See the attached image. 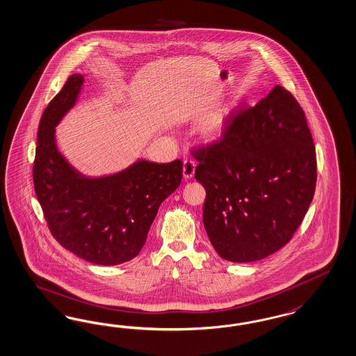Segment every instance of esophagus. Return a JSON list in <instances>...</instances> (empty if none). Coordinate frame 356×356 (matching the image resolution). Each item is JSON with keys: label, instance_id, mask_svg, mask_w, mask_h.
<instances>
[{"label": "esophagus", "instance_id": "esophagus-1", "mask_svg": "<svg viewBox=\"0 0 356 356\" xmlns=\"http://www.w3.org/2000/svg\"><path fill=\"white\" fill-rule=\"evenodd\" d=\"M196 162L191 159H186L184 161V177L186 179H190L194 177L195 172Z\"/></svg>", "mask_w": 356, "mask_h": 356}]
</instances>
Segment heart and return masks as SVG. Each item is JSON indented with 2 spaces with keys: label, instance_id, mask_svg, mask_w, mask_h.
Returning <instances> with one entry per match:
<instances>
[{
  "label": "heart",
  "instance_id": "obj_1",
  "mask_svg": "<svg viewBox=\"0 0 356 356\" xmlns=\"http://www.w3.org/2000/svg\"><path fill=\"white\" fill-rule=\"evenodd\" d=\"M230 108L222 104L211 108L202 115L196 123V134L207 141H213L222 136L229 123Z\"/></svg>",
  "mask_w": 356,
  "mask_h": 356
}]
</instances>
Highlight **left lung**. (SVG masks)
I'll return each mask as SVG.
<instances>
[{"label":"left lung","mask_w":356,"mask_h":356,"mask_svg":"<svg viewBox=\"0 0 356 356\" xmlns=\"http://www.w3.org/2000/svg\"><path fill=\"white\" fill-rule=\"evenodd\" d=\"M206 188L203 222L222 259L254 262L293 237L316 190L317 159L296 98L276 85L232 111L220 140L191 150Z\"/></svg>","instance_id":"8db88e82"}]
</instances>
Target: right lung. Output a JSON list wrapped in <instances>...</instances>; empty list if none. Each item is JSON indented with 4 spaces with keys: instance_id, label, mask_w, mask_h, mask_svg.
<instances>
[{
    "instance_id": "obj_1",
    "label": "right lung",
    "mask_w": 356,
    "mask_h": 356,
    "mask_svg": "<svg viewBox=\"0 0 356 356\" xmlns=\"http://www.w3.org/2000/svg\"><path fill=\"white\" fill-rule=\"evenodd\" d=\"M83 83L72 74L48 104L38 128L34 188L56 241L90 264L134 259L147 241L161 203L182 181V161L140 160L123 172L88 178L58 152L55 127L74 106Z\"/></svg>"
}]
</instances>
